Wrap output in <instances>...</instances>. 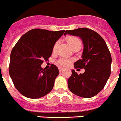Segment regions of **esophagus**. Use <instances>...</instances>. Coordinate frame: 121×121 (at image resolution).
Listing matches in <instances>:
<instances>
[{
	"label": "esophagus",
	"instance_id": "obj_1",
	"mask_svg": "<svg viewBox=\"0 0 121 121\" xmlns=\"http://www.w3.org/2000/svg\"><path fill=\"white\" fill-rule=\"evenodd\" d=\"M62 70H63V68H60V67L59 68V71L60 72H62Z\"/></svg>",
	"mask_w": 121,
	"mask_h": 121
}]
</instances>
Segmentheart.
I'll list each match as a JSON object with an SVG mask.
<instances>
[{"label":"heart","instance_id":"1","mask_svg":"<svg viewBox=\"0 0 121 121\" xmlns=\"http://www.w3.org/2000/svg\"><path fill=\"white\" fill-rule=\"evenodd\" d=\"M66 40L68 43V45H70V47L71 48L73 49L77 47H81V41L79 38L74 36H68L66 38ZM57 45V43H55V44L53 46V51L56 48V46ZM70 60L68 59H60L58 61V64L61 66H67L68 65L70 64Z\"/></svg>","mask_w":121,"mask_h":121}]
</instances>
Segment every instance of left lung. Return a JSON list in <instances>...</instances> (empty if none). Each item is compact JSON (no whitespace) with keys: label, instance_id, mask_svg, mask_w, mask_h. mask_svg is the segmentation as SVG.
Wrapping results in <instances>:
<instances>
[{"label":"left lung","instance_id":"obj_1","mask_svg":"<svg viewBox=\"0 0 121 121\" xmlns=\"http://www.w3.org/2000/svg\"><path fill=\"white\" fill-rule=\"evenodd\" d=\"M66 34L81 38L84 48L81 59L74 62L75 68H84L78 74L72 70L68 86L74 95L83 98L95 96L103 89L111 73V56L106 42L96 32L87 28L66 30Z\"/></svg>","mask_w":121,"mask_h":121}]
</instances>
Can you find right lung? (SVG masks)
Returning <instances> with one entry per match:
<instances>
[{
  "instance_id": "obj_1",
  "label": "right lung",
  "mask_w": 121,
  "mask_h": 121,
  "mask_svg": "<svg viewBox=\"0 0 121 121\" xmlns=\"http://www.w3.org/2000/svg\"><path fill=\"white\" fill-rule=\"evenodd\" d=\"M65 32L32 29L23 35L13 47L9 73L15 88L24 96L39 98L53 89L59 75L58 68L51 65L45 70L41 65L51 56L55 43Z\"/></svg>"
}]
</instances>
